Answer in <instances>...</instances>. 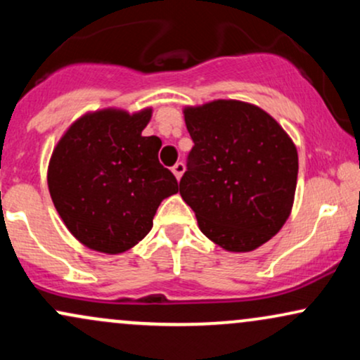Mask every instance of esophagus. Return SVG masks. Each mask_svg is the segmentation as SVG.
Segmentation results:
<instances>
[{
    "mask_svg": "<svg viewBox=\"0 0 360 360\" xmlns=\"http://www.w3.org/2000/svg\"><path fill=\"white\" fill-rule=\"evenodd\" d=\"M184 169H186V167H184V164H183V162H177L176 166L172 167V174L176 176V179H177V181H179L181 177H183V174H184Z\"/></svg>",
    "mask_w": 360,
    "mask_h": 360,
    "instance_id": "1",
    "label": "esophagus"
}]
</instances>
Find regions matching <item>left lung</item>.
I'll return each mask as SVG.
<instances>
[{
	"mask_svg": "<svg viewBox=\"0 0 360 360\" xmlns=\"http://www.w3.org/2000/svg\"><path fill=\"white\" fill-rule=\"evenodd\" d=\"M194 147L179 194L210 240L250 252L271 240L291 214L298 150L267 111L238 100L184 106Z\"/></svg>",
	"mask_w": 360,
	"mask_h": 360,
	"instance_id": "1",
	"label": "left lung"
}]
</instances>
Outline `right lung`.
<instances>
[{
	"instance_id": "1",
	"label": "right lung",
	"mask_w": 360,
	"mask_h": 360,
	"mask_svg": "<svg viewBox=\"0 0 360 360\" xmlns=\"http://www.w3.org/2000/svg\"><path fill=\"white\" fill-rule=\"evenodd\" d=\"M152 108L88 111L53 147L47 184L57 213L76 240L122 254L150 232L160 201L179 191L160 166L159 137H143Z\"/></svg>"
}]
</instances>
